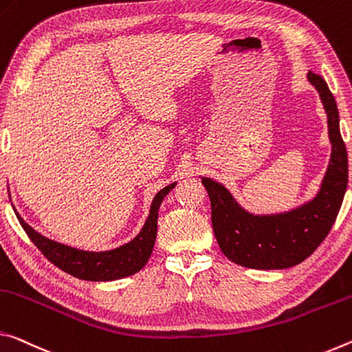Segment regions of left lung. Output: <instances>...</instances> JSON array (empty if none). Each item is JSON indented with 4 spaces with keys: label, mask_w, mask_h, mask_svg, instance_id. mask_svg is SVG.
Instances as JSON below:
<instances>
[{
    "label": "left lung",
    "mask_w": 352,
    "mask_h": 352,
    "mask_svg": "<svg viewBox=\"0 0 352 352\" xmlns=\"http://www.w3.org/2000/svg\"><path fill=\"white\" fill-rule=\"evenodd\" d=\"M327 115L331 159L312 199L276 214H252L221 182L201 176L212 204V226L223 254L254 270H282L301 263L329 234L348 187V154L336 98L320 74L309 72Z\"/></svg>",
    "instance_id": "left-lung-1"
}]
</instances>
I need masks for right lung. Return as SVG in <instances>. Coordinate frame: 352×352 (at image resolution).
Wrapping results in <instances>:
<instances>
[{"label": "right lung", "mask_w": 352, "mask_h": 352, "mask_svg": "<svg viewBox=\"0 0 352 352\" xmlns=\"http://www.w3.org/2000/svg\"><path fill=\"white\" fill-rule=\"evenodd\" d=\"M177 182H171L170 186L164 187L155 193L153 198L149 215L145 224L134 239L128 243L120 245L107 251H85L79 248L59 243V241L45 237L36 229L30 226L19 212L15 215L19 218L21 228L25 229L28 237L36 245L42 254L54 263L62 272L74 276V278L91 282H107L118 280L128 276L135 274L145 267L149 256H151L155 235H157V218L159 209L164 198L168 195Z\"/></svg>", "instance_id": "1"}]
</instances>
